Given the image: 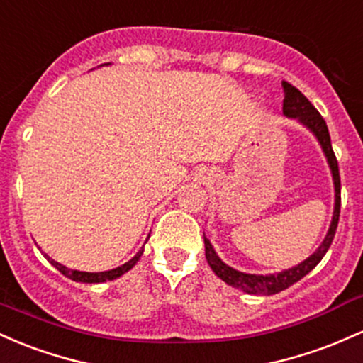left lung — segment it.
<instances>
[{"instance_id": "8db88e82", "label": "left lung", "mask_w": 363, "mask_h": 363, "mask_svg": "<svg viewBox=\"0 0 363 363\" xmlns=\"http://www.w3.org/2000/svg\"><path fill=\"white\" fill-rule=\"evenodd\" d=\"M282 89H284V101H282V111L288 117L298 118L303 125L308 127L313 134H315L318 143H320L322 150H324L325 157H328L329 167L333 170V179H334V191H336V205H334V215L333 222H330L329 233L325 236V240L322 241V245L318 246V250L312 257L306 258L305 262H301L300 265L293 267V269L282 270L279 274H270V276H257V274H245L240 270L233 269V267L225 265L220 258L215 253L213 246L210 245V241L205 238V257L208 265L212 267L215 276L220 277L222 281L227 282L233 288L242 289V291L250 294H276L279 291H284L286 288L293 286L294 282L300 281L301 277H305L310 270H313L317 267L318 262L324 258V255L328 253L330 242L334 240V234H336L337 222H340V210H341V179H340V167H337L336 155L333 151V145H330V136L328 123H325L322 115L318 113L315 106L306 99L301 91H298L296 87L289 82L282 81Z\"/></svg>"}]
</instances>
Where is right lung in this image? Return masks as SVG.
<instances>
[{"label": "right lung", "mask_w": 363, "mask_h": 363, "mask_svg": "<svg viewBox=\"0 0 363 363\" xmlns=\"http://www.w3.org/2000/svg\"><path fill=\"white\" fill-rule=\"evenodd\" d=\"M143 255V248L139 250V252L136 253V257L130 258L127 264H123L121 267H117V269H111V270H105V272H81V270H72V269H67L65 265L58 264V262H55L53 258H50L48 255H45V257L48 258V262H50L51 265L57 267V270H60V272L63 274V276H67L69 279H72V281L75 282H105V281H113V279L121 277L122 274H125L127 270L133 269L134 265L138 264V260L141 258Z\"/></svg>", "instance_id": "obj_1"}]
</instances>
